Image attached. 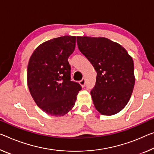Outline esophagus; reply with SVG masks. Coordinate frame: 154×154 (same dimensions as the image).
Returning <instances> with one entry per match:
<instances>
[{
	"label": "esophagus",
	"mask_w": 154,
	"mask_h": 154,
	"mask_svg": "<svg viewBox=\"0 0 154 154\" xmlns=\"http://www.w3.org/2000/svg\"><path fill=\"white\" fill-rule=\"evenodd\" d=\"M79 84H80V85H81L82 87H84L85 85H86V79H82L81 81L79 82Z\"/></svg>",
	"instance_id": "obj_1"
}]
</instances>
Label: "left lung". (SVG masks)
I'll use <instances>...</instances> for the list:
<instances>
[{
	"label": "left lung",
	"instance_id": "1",
	"mask_svg": "<svg viewBox=\"0 0 154 154\" xmlns=\"http://www.w3.org/2000/svg\"><path fill=\"white\" fill-rule=\"evenodd\" d=\"M77 42L97 71L96 84L90 92L95 108L103 115L119 113L128 104L135 84L132 57L106 38L77 36Z\"/></svg>",
	"mask_w": 154,
	"mask_h": 154
}]
</instances>
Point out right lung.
I'll return each instance as SVG.
<instances>
[{"label":"right lung","instance_id":"obj_1","mask_svg":"<svg viewBox=\"0 0 154 154\" xmlns=\"http://www.w3.org/2000/svg\"><path fill=\"white\" fill-rule=\"evenodd\" d=\"M76 36H62L39 45L29 61L27 85L31 97L42 110L62 116L75 106L82 87L70 80L68 58L75 48Z\"/></svg>","mask_w":154,"mask_h":154}]
</instances>
